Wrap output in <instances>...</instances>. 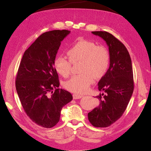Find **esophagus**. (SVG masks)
<instances>
[{"label": "esophagus", "mask_w": 151, "mask_h": 151, "mask_svg": "<svg viewBox=\"0 0 151 151\" xmlns=\"http://www.w3.org/2000/svg\"><path fill=\"white\" fill-rule=\"evenodd\" d=\"M73 97H74V99H81V98H83V96L74 94V95H73Z\"/></svg>", "instance_id": "obj_1"}]
</instances>
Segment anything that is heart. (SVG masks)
<instances>
[{"instance_id":"heart-1","label":"heart","mask_w":151,"mask_h":151,"mask_svg":"<svg viewBox=\"0 0 151 151\" xmlns=\"http://www.w3.org/2000/svg\"><path fill=\"white\" fill-rule=\"evenodd\" d=\"M67 54L72 62L81 61V74L73 76L65 81L64 87L72 93L84 94L94 82L106 72L109 64L108 50L101 45L86 40L77 42L68 50ZM54 67L59 74L67 77L71 72V62L65 57L58 55L54 60Z\"/></svg>"}]
</instances>
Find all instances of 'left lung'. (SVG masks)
Returning <instances> with one entry per match:
<instances>
[{"mask_svg": "<svg viewBox=\"0 0 151 151\" xmlns=\"http://www.w3.org/2000/svg\"><path fill=\"white\" fill-rule=\"evenodd\" d=\"M106 42L109 54V67L98 83L104 91L96 98L98 106L88 113L94 127H107L122 116L134 91V77L131 58L127 49L115 36L106 31H92Z\"/></svg>", "mask_w": 151, "mask_h": 151, "instance_id": "obj_1", "label": "left lung"}]
</instances>
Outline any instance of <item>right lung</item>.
I'll use <instances>...</instances> for the list:
<instances>
[{"instance_id": "1", "label": "right lung", "mask_w": 151, "mask_h": 151, "mask_svg": "<svg viewBox=\"0 0 151 151\" xmlns=\"http://www.w3.org/2000/svg\"><path fill=\"white\" fill-rule=\"evenodd\" d=\"M70 33L53 30L40 35L24 53L17 71L16 88L22 106L30 119L42 127L57 125L62 108L72 99L69 92L58 88L54 67L61 42Z\"/></svg>"}]
</instances>
